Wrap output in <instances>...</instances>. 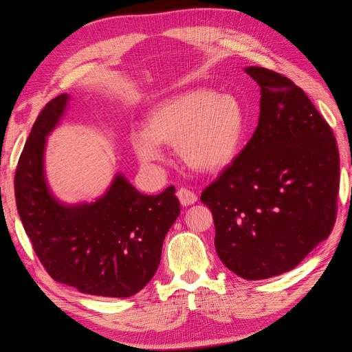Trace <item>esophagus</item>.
Segmentation results:
<instances>
[{
    "label": "esophagus",
    "instance_id": "esophagus-1",
    "mask_svg": "<svg viewBox=\"0 0 352 352\" xmlns=\"http://www.w3.org/2000/svg\"><path fill=\"white\" fill-rule=\"evenodd\" d=\"M177 198L180 201V204H182L184 207L192 206V204H195V202L198 201V197L192 192V190H189L186 188L177 189Z\"/></svg>",
    "mask_w": 352,
    "mask_h": 352
}]
</instances>
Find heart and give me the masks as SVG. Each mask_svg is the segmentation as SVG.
<instances>
[{"label":"heart","instance_id":"b5f03b06","mask_svg":"<svg viewBox=\"0 0 352 352\" xmlns=\"http://www.w3.org/2000/svg\"><path fill=\"white\" fill-rule=\"evenodd\" d=\"M245 117L230 95L189 89L160 101L146 117V127H135L131 144L140 162L153 167L164 160V146H176L179 158L199 173L225 168L239 153Z\"/></svg>","mask_w":352,"mask_h":352}]
</instances>
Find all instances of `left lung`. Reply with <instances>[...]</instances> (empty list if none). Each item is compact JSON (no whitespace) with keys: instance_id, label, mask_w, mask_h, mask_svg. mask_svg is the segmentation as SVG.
I'll return each mask as SVG.
<instances>
[{"instance_id":"8db88e82","label":"left lung","mask_w":352,"mask_h":352,"mask_svg":"<svg viewBox=\"0 0 352 352\" xmlns=\"http://www.w3.org/2000/svg\"><path fill=\"white\" fill-rule=\"evenodd\" d=\"M260 117L235 162L201 195L221 263L247 280L295 269L333 228L339 153L330 126L282 74L250 66Z\"/></svg>"}]
</instances>
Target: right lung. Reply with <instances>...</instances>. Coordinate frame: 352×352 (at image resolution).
<instances>
[{
  "mask_svg": "<svg viewBox=\"0 0 352 352\" xmlns=\"http://www.w3.org/2000/svg\"><path fill=\"white\" fill-rule=\"evenodd\" d=\"M70 100L69 94L51 100L32 127L14 177L19 216L52 279L82 294L129 298L155 274L180 204L173 186L145 195L120 172L91 202L69 204L52 192L45 172L47 138Z\"/></svg>",
  "mask_w": 352,
  "mask_h": 352,
  "instance_id": "1",
  "label": "right lung"
}]
</instances>
